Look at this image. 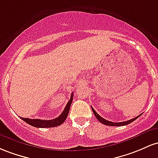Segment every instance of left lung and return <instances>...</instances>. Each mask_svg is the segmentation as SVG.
<instances>
[{
    "mask_svg": "<svg viewBox=\"0 0 158 158\" xmlns=\"http://www.w3.org/2000/svg\"><path fill=\"white\" fill-rule=\"evenodd\" d=\"M92 107V110H93L94 115H95V117L97 118V119H98V121L100 122H102V124H104V125H109V126H123V125H128V124L131 123L132 122H134V120H136V118H139V116H141V114L139 115V116H136V117L134 118H131V119L128 120V121H125V122H113L107 121V120L104 119V118H102V116H99L98 113L95 112V110L93 109V107Z\"/></svg>",
    "mask_w": 158,
    "mask_h": 158,
    "instance_id": "left-lung-1",
    "label": "left lung"
}]
</instances>
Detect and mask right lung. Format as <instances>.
I'll return each mask as SVG.
<instances>
[{
	"instance_id": "1",
	"label": "right lung",
	"mask_w": 158,
	"mask_h": 158,
	"mask_svg": "<svg viewBox=\"0 0 158 158\" xmlns=\"http://www.w3.org/2000/svg\"><path fill=\"white\" fill-rule=\"evenodd\" d=\"M72 100H73V93H72V95H71L70 100L69 101L68 103H67L66 106H65V109L63 110V113H62L57 118H54V119L42 120L39 119V118L32 119V118L22 117H21V118H22V120H24V121L27 122V124H29V125L36 127H53L59 126V125L63 124V122H65V120L66 119L69 113V110Z\"/></svg>"
}]
</instances>
